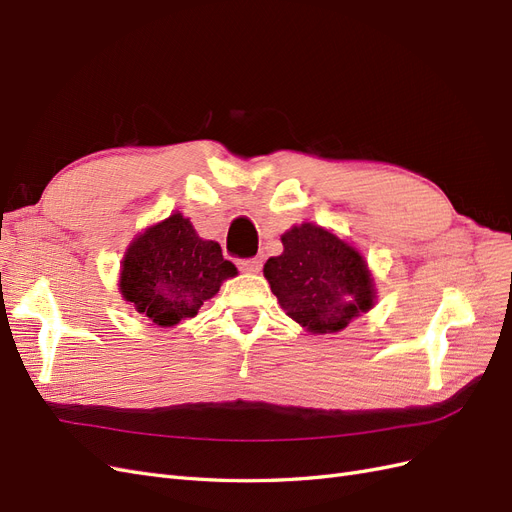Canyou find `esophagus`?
<instances>
[{
  "label": "esophagus",
  "instance_id": "esophagus-1",
  "mask_svg": "<svg viewBox=\"0 0 512 512\" xmlns=\"http://www.w3.org/2000/svg\"><path fill=\"white\" fill-rule=\"evenodd\" d=\"M237 267L245 273H258L260 267H262V262L258 258H241V260H237Z\"/></svg>",
  "mask_w": 512,
  "mask_h": 512
}]
</instances>
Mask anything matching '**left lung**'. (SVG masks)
<instances>
[{"label": "left lung", "instance_id": "left-lung-1", "mask_svg": "<svg viewBox=\"0 0 512 512\" xmlns=\"http://www.w3.org/2000/svg\"><path fill=\"white\" fill-rule=\"evenodd\" d=\"M284 252L265 265L271 292L284 312L312 333H337L371 309L374 280L365 258L312 222L282 235Z\"/></svg>", "mask_w": 512, "mask_h": 512}]
</instances>
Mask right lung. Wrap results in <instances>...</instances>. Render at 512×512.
I'll list each match as a JSON object with an SVG mask.
<instances>
[{
    "label": "right lung",
    "mask_w": 512,
    "mask_h": 512,
    "mask_svg": "<svg viewBox=\"0 0 512 512\" xmlns=\"http://www.w3.org/2000/svg\"><path fill=\"white\" fill-rule=\"evenodd\" d=\"M235 275L237 267L224 260L220 243L200 239L188 218L173 213L130 243L119 290L153 324L175 327L194 318L200 305Z\"/></svg>",
    "instance_id": "add662e5"
}]
</instances>
